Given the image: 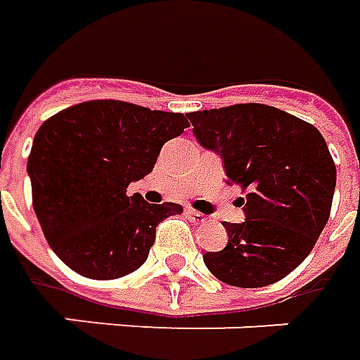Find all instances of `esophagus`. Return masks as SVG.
<instances>
[{
	"instance_id": "esophagus-1",
	"label": "esophagus",
	"mask_w": 360,
	"mask_h": 360,
	"mask_svg": "<svg viewBox=\"0 0 360 360\" xmlns=\"http://www.w3.org/2000/svg\"><path fill=\"white\" fill-rule=\"evenodd\" d=\"M187 217H189L191 221L195 222V224H202V222H207V217L199 211H193V209H187Z\"/></svg>"
}]
</instances>
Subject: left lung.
<instances>
[{"instance_id":"obj_1","label":"left lung","mask_w":360,"mask_h":360,"mask_svg":"<svg viewBox=\"0 0 360 360\" xmlns=\"http://www.w3.org/2000/svg\"><path fill=\"white\" fill-rule=\"evenodd\" d=\"M193 134L224 161L226 183L246 191V221L224 222L226 246L202 256L221 282L264 288L309 256L333 202L337 171L319 129L266 104L191 112Z\"/></svg>"}]
</instances>
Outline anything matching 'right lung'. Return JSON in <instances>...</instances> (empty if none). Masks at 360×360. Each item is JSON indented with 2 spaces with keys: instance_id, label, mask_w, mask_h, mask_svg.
Listing matches in <instances>:
<instances>
[{
  "instance_id": "add662e5",
  "label": "right lung",
  "mask_w": 360,
  "mask_h": 360,
  "mask_svg": "<svg viewBox=\"0 0 360 360\" xmlns=\"http://www.w3.org/2000/svg\"><path fill=\"white\" fill-rule=\"evenodd\" d=\"M185 128L183 114L120 100L82 102L39 128L27 161L33 209L70 270L114 280L148 260L155 226L183 207L146 202L126 189L153 171L163 143Z\"/></svg>"
}]
</instances>
